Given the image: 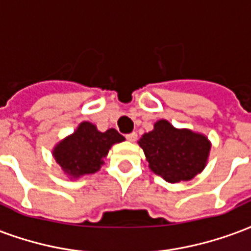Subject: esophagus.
<instances>
[{"mask_svg": "<svg viewBox=\"0 0 251 251\" xmlns=\"http://www.w3.org/2000/svg\"><path fill=\"white\" fill-rule=\"evenodd\" d=\"M126 140L130 141V142H134L135 140H137V133H129V134H126Z\"/></svg>", "mask_w": 251, "mask_h": 251, "instance_id": "34e87169", "label": "esophagus"}]
</instances>
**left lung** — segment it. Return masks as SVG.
<instances>
[{"mask_svg": "<svg viewBox=\"0 0 251 251\" xmlns=\"http://www.w3.org/2000/svg\"><path fill=\"white\" fill-rule=\"evenodd\" d=\"M149 168L168 182L189 181L203 170L210 151L205 135L187 129H176L166 120L154 124V129L138 141Z\"/></svg>", "mask_w": 251, "mask_h": 251, "instance_id": "8db88e82", "label": "left lung"}]
</instances>
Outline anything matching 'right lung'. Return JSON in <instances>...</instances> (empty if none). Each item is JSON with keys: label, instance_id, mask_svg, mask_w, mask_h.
<instances>
[{"label": "right lung", "instance_id": "obj_1", "mask_svg": "<svg viewBox=\"0 0 251 251\" xmlns=\"http://www.w3.org/2000/svg\"><path fill=\"white\" fill-rule=\"evenodd\" d=\"M125 141L116 129L98 131L90 122H82L78 129L55 146L53 155L66 174L77 178L98 172L111 145Z\"/></svg>", "mask_w": 251, "mask_h": 251}]
</instances>
